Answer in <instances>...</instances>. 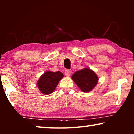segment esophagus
Listing matches in <instances>:
<instances>
[{
  "mask_svg": "<svg viewBox=\"0 0 134 134\" xmlns=\"http://www.w3.org/2000/svg\"><path fill=\"white\" fill-rule=\"evenodd\" d=\"M65 74L66 76L69 77L71 75V71L69 69H66L65 71Z\"/></svg>",
  "mask_w": 134,
  "mask_h": 134,
  "instance_id": "1",
  "label": "esophagus"
}]
</instances>
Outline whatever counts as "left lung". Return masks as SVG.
<instances>
[{
    "label": "left lung",
    "instance_id": "left-lung-1",
    "mask_svg": "<svg viewBox=\"0 0 134 134\" xmlns=\"http://www.w3.org/2000/svg\"><path fill=\"white\" fill-rule=\"evenodd\" d=\"M72 79L83 92H90L95 87L98 82L96 73L89 68L77 71L72 74Z\"/></svg>",
    "mask_w": 134,
    "mask_h": 134
}]
</instances>
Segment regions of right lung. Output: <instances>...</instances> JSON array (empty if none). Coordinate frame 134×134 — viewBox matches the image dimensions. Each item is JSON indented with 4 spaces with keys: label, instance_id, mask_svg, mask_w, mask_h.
Listing matches in <instances>:
<instances>
[{
    "label": "right lung",
    "instance_id": "obj_1",
    "mask_svg": "<svg viewBox=\"0 0 134 134\" xmlns=\"http://www.w3.org/2000/svg\"><path fill=\"white\" fill-rule=\"evenodd\" d=\"M63 77V73L60 71H46L38 80L37 86L38 88L44 94H51L55 90L58 82Z\"/></svg>",
    "mask_w": 134,
    "mask_h": 134
}]
</instances>
